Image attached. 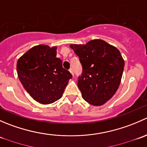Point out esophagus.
<instances>
[{"instance_id": "1", "label": "esophagus", "mask_w": 147, "mask_h": 147, "mask_svg": "<svg viewBox=\"0 0 147 147\" xmlns=\"http://www.w3.org/2000/svg\"><path fill=\"white\" fill-rule=\"evenodd\" d=\"M69 72H70L71 74H72V76H74V72H73V69H72V68H71V69H69Z\"/></svg>"}]
</instances>
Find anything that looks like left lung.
<instances>
[{"label":"left lung","mask_w":147,"mask_h":147,"mask_svg":"<svg viewBox=\"0 0 147 147\" xmlns=\"http://www.w3.org/2000/svg\"><path fill=\"white\" fill-rule=\"evenodd\" d=\"M69 46L82 65L78 82L82 98L93 106H102L113 97L121 82L124 60L119 50L100 39Z\"/></svg>","instance_id":"8db88e82"}]
</instances>
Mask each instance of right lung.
<instances>
[{
  "label": "right lung",
  "mask_w": 147,
  "mask_h": 147,
  "mask_svg": "<svg viewBox=\"0 0 147 147\" xmlns=\"http://www.w3.org/2000/svg\"><path fill=\"white\" fill-rule=\"evenodd\" d=\"M56 55V46L39 45L28 50L17 62L18 76L23 87L33 100L42 105L61 98L72 78Z\"/></svg>",
  "instance_id": "obj_1"
}]
</instances>
